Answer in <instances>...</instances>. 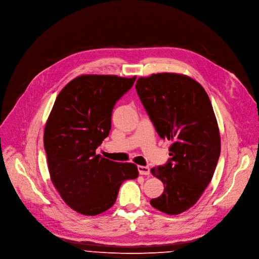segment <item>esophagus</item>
I'll return each mask as SVG.
<instances>
[{"mask_svg":"<svg viewBox=\"0 0 259 259\" xmlns=\"http://www.w3.org/2000/svg\"><path fill=\"white\" fill-rule=\"evenodd\" d=\"M139 175L143 176H149L150 175V168L148 166H143V165H138L137 167Z\"/></svg>","mask_w":259,"mask_h":259,"instance_id":"esophagus-1","label":"esophagus"}]
</instances>
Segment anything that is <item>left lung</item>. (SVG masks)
<instances>
[{"mask_svg": "<svg viewBox=\"0 0 259 259\" xmlns=\"http://www.w3.org/2000/svg\"><path fill=\"white\" fill-rule=\"evenodd\" d=\"M135 89L159 136L172 143L167 164L151 169L164 191L150 203L179 215L197 202L216 169L221 139L213 106L201 84L184 74L139 77Z\"/></svg>", "mask_w": 259, "mask_h": 259, "instance_id": "left-lung-1", "label": "left lung"}]
</instances>
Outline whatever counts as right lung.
<instances>
[{
	"instance_id": "right-lung-1",
	"label": "right lung",
	"mask_w": 259,
	"mask_h": 259,
	"mask_svg": "<svg viewBox=\"0 0 259 259\" xmlns=\"http://www.w3.org/2000/svg\"><path fill=\"white\" fill-rule=\"evenodd\" d=\"M135 79L79 75L60 92L46 121L43 139L51 180L66 204L81 215L107 210L122 183L138 177L135 164L96 154L109 134L114 104Z\"/></svg>"
}]
</instances>
